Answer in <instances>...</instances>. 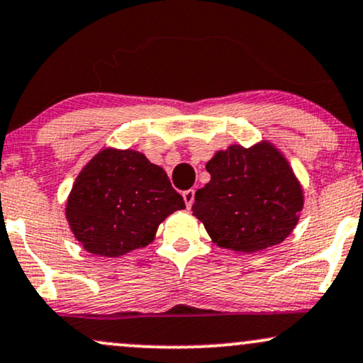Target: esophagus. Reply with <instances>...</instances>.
<instances>
[{"label":"esophagus","mask_w":363,"mask_h":363,"mask_svg":"<svg viewBox=\"0 0 363 363\" xmlns=\"http://www.w3.org/2000/svg\"><path fill=\"white\" fill-rule=\"evenodd\" d=\"M194 193H196L194 189H187V191H184V193H182V198H184V203H186L187 208L193 206V203H194Z\"/></svg>","instance_id":"1"}]
</instances>
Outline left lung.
<instances>
[{
    "label": "left lung",
    "instance_id": "8db88e82",
    "mask_svg": "<svg viewBox=\"0 0 363 363\" xmlns=\"http://www.w3.org/2000/svg\"><path fill=\"white\" fill-rule=\"evenodd\" d=\"M210 182L196 191L193 215L216 245L256 252L283 242L298 222L303 193L272 143L232 145L206 164Z\"/></svg>",
    "mask_w": 363,
    "mask_h": 363
}]
</instances>
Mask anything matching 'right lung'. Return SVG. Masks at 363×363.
<instances>
[{"label": "right lung", "instance_id": "obj_1", "mask_svg": "<svg viewBox=\"0 0 363 363\" xmlns=\"http://www.w3.org/2000/svg\"><path fill=\"white\" fill-rule=\"evenodd\" d=\"M182 208L164 169L135 150L106 148L78 174L66 218L85 251L118 257L148 245L158 225Z\"/></svg>", "mask_w": 363, "mask_h": 363}]
</instances>
